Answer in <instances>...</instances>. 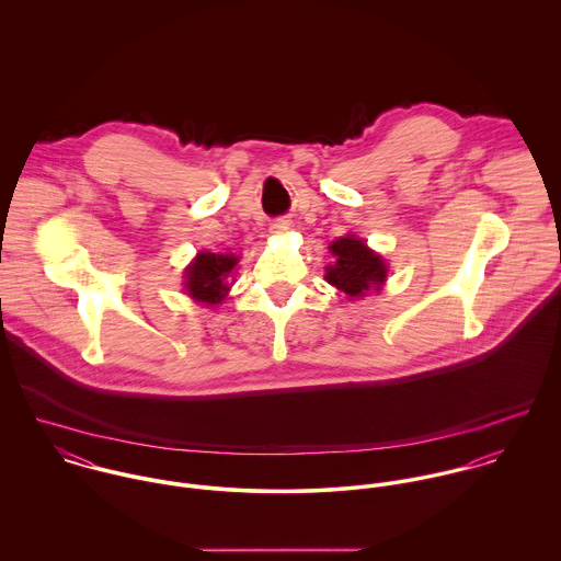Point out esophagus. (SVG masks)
<instances>
[{
  "label": "esophagus",
  "mask_w": 561,
  "mask_h": 561,
  "mask_svg": "<svg viewBox=\"0 0 561 561\" xmlns=\"http://www.w3.org/2000/svg\"><path fill=\"white\" fill-rule=\"evenodd\" d=\"M289 229H291L289 220H276V222H272V227H270L272 233H287Z\"/></svg>",
  "instance_id": "esophagus-1"
}]
</instances>
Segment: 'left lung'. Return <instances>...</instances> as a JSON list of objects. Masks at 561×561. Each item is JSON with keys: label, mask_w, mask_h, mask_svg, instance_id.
Returning a JSON list of instances; mask_svg holds the SVG:
<instances>
[{"label": "left lung", "mask_w": 561, "mask_h": 561, "mask_svg": "<svg viewBox=\"0 0 561 561\" xmlns=\"http://www.w3.org/2000/svg\"><path fill=\"white\" fill-rule=\"evenodd\" d=\"M334 263L325 267V280L350 298H360L369 289L380 291L387 280V265L367 243L354 236L330 243Z\"/></svg>", "instance_id": "8db88e82"}]
</instances>
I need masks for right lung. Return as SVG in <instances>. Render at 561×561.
<instances>
[{"label":"right lung","mask_w":561,"mask_h":561,"mask_svg":"<svg viewBox=\"0 0 561 561\" xmlns=\"http://www.w3.org/2000/svg\"><path fill=\"white\" fill-rule=\"evenodd\" d=\"M236 254L198 252L185 270V291L196 302L220 305L229 294V274L238 265Z\"/></svg>","instance_id":"add662e5"}]
</instances>
